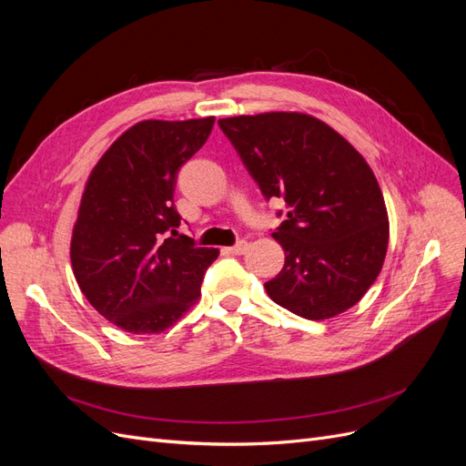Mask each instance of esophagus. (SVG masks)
Segmentation results:
<instances>
[{
    "label": "esophagus",
    "instance_id": "34e87169",
    "mask_svg": "<svg viewBox=\"0 0 466 466\" xmlns=\"http://www.w3.org/2000/svg\"><path fill=\"white\" fill-rule=\"evenodd\" d=\"M247 247H248V243H247V241H238L237 245L229 247L228 250L231 252V255H245V252H247Z\"/></svg>",
    "mask_w": 466,
    "mask_h": 466
}]
</instances>
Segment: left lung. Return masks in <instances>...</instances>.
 <instances>
[{"instance_id": "obj_1", "label": "left lung", "mask_w": 466, "mask_h": 466, "mask_svg": "<svg viewBox=\"0 0 466 466\" xmlns=\"http://www.w3.org/2000/svg\"><path fill=\"white\" fill-rule=\"evenodd\" d=\"M218 124L264 198H284L289 209L272 233L286 252L281 272L264 284L272 301L309 320L354 307L377 279L389 245L383 192L368 161L303 112Z\"/></svg>"}]
</instances>
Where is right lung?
<instances>
[{
  "label": "right lung",
  "instance_id": "add662e5",
  "mask_svg": "<svg viewBox=\"0 0 466 466\" xmlns=\"http://www.w3.org/2000/svg\"><path fill=\"white\" fill-rule=\"evenodd\" d=\"M214 116L144 120L126 130L91 171L72 235L79 289L106 320L157 334L198 301L218 248L178 235L180 167L214 128Z\"/></svg>",
  "mask_w": 466,
  "mask_h": 466
}]
</instances>
